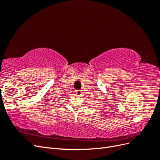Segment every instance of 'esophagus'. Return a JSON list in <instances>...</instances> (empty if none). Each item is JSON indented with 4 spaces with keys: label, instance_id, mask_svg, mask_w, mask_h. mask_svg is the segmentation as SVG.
I'll use <instances>...</instances> for the list:
<instances>
[{
    "label": "esophagus",
    "instance_id": "esophagus-1",
    "mask_svg": "<svg viewBox=\"0 0 160 160\" xmlns=\"http://www.w3.org/2000/svg\"><path fill=\"white\" fill-rule=\"evenodd\" d=\"M76 94L77 95H79V96H80L81 95H82V91L81 90H76Z\"/></svg>",
    "mask_w": 160,
    "mask_h": 160
}]
</instances>
